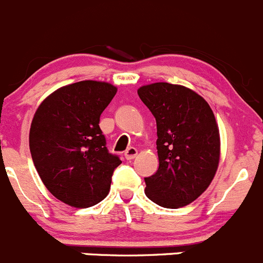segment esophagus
Wrapping results in <instances>:
<instances>
[{
    "mask_svg": "<svg viewBox=\"0 0 263 263\" xmlns=\"http://www.w3.org/2000/svg\"><path fill=\"white\" fill-rule=\"evenodd\" d=\"M137 153H139V151H137L136 147H129L127 148V151L124 153V158H126L127 160H132V159L136 158Z\"/></svg>",
    "mask_w": 263,
    "mask_h": 263,
    "instance_id": "obj_1",
    "label": "esophagus"
}]
</instances>
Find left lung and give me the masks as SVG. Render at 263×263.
Masks as SVG:
<instances>
[{
	"label": "left lung",
	"instance_id": "left-lung-1",
	"mask_svg": "<svg viewBox=\"0 0 263 263\" xmlns=\"http://www.w3.org/2000/svg\"><path fill=\"white\" fill-rule=\"evenodd\" d=\"M156 119L159 169L145 178V195L166 209L200 197L216 174L220 134L213 109L183 85L154 82L137 90Z\"/></svg>",
	"mask_w": 263,
	"mask_h": 263
}]
</instances>
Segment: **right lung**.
I'll use <instances>...</instances> for the list:
<instances>
[{"label": "right lung", "mask_w": 263, "mask_h": 263, "mask_svg": "<svg viewBox=\"0 0 263 263\" xmlns=\"http://www.w3.org/2000/svg\"><path fill=\"white\" fill-rule=\"evenodd\" d=\"M116 92L105 81L66 85L49 94L33 117L29 147L34 165L47 190L66 205L90 208L109 193L122 161L108 153L99 121Z\"/></svg>", "instance_id": "1"}]
</instances>
